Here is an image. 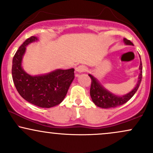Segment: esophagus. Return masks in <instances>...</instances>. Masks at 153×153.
Instances as JSON below:
<instances>
[{"label": "esophagus", "instance_id": "obj_1", "mask_svg": "<svg viewBox=\"0 0 153 153\" xmlns=\"http://www.w3.org/2000/svg\"><path fill=\"white\" fill-rule=\"evenodd\" d=\"M75 71L78 73H82V72H85L86 71V68L84 65H79L75 68Z\"/></svg>", "mask_w": 153, "mask_h": 153}]
</instances>
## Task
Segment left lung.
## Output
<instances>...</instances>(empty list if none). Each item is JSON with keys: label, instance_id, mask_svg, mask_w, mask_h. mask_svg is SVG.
Listing matches in <instances>:
<instances>
[{"label": "left lung", "instance_id": "1", "mask_svg": "<svg viewBox=\"0 0 153 153\" xmlns=\"http://www.w3.org/2000/svg\"><path fill=\"white\" fill-rule=\"evenodd\" d=\"M124 42L126 45H133V44L130 40L124 38ZM140 73L139 75V80L136 87L133 89L131 92L124 96H117L116 95H114L106 91V89L103 88L100 85L99 82L97 81L96 78L91 75H88L91 79V85L90 88V95L92 99L93 102L97 106L101 107L103 108H115L117 106H122L127 103L129 99L134 96L135 93L137 92V89L139 88L141 82L142 78H143V65H142V62H140Z\"/></svg>", "mask_w": 153, "mask_h": 153}]
</instances>
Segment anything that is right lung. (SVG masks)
Returning a JSON list of instances; mask_svg holds the SVG:
<instances>
[{
  "label": "right lung",
  "instance_id": "right-lung-1",
  "mask_svg": "<svg viewBox=\"0 0 153 153\" xmlns=\"http://www.w3.org/2000/svg\"><path fill=\"white\" fill-rule=\"evenodd\" d=\"M36 36L28 38L13 56L12 78L20 96L28 102L42 108L57 106L65 97L74 79V69L57 70L49 74L31 76L22 68V57L26 46L36 41Z\"/></svg>",
  "mask_w": 153,
  "mask_h": 153
}]
</instances>
